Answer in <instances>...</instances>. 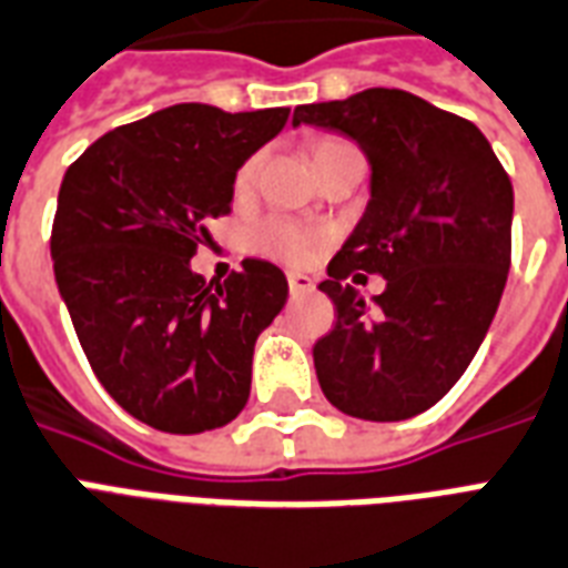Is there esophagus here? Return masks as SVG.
<instances>
[{"mask_svg": "<svg viewBox=\"0 0 568 568\" xmlns=\"http://www.w3.org/2000/svg\"><path fill=\"white\" fill-rule=\"evenodd\" d=\"M287 284H290V293L293 296H305V293H314V278H307L302 272H290L287 275Z\"/></svg>", "mask_w": 568, "mask_h": 568, "instance_id": "obj_1", "label": "esophagus"}]
</instances>
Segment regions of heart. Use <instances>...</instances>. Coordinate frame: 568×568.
I'll use <instances>...</instances> for the list:
<instances>
[{
  "label": "heart",
  "mask_w": 568,
  "mask_h": 568,
  "mask_svg": "<svg viewBox=\"0 0 568 568\" xmlns=\"http://www.w3.org/2000/svg\"><path fill=\"white\" fill-rule=\"evenodd\" d=\"M349 148L346 142H316L314 144V165L325 156H332L334 151H344ZM254 174H257V156L245 160L240 165L234 178L236 192H245V189L254 183ZM245 245L252 248L254 254H263V257H272V261L284 263H307L314 257L316 245H320V234L305 227V224L290 222V219H263V222L252 224L248 234H245Z\"/></svg>",
  "instance_id": "heart-1"
}]
</instances>
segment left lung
<instances>
[{"label":"left lung","mask_w":568,"mask_h":568,"mask_svg":"<svg viewBox=\"0 0 568 568\" xmlns=\"http://www.w3.org/2000/svg\"><path fill=\"white\" fill-rule=\"evenodd\" d=\"M298 124L344 133L371 162L367 210L320 284L337 311L314 346L320 388L362 420L420 415L459 382L495 320L513 183L471 121L399 88L296 105ZM362 271L386 278L373 306L352 287Z\"/></svg>","instance_id":"left-lung-1"}]
</instances>
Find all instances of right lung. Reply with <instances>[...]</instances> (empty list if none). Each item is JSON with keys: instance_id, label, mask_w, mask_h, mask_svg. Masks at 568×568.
Here are the masks:
<instances>
[{"instance_id": "obj_1", "label": "right lung", "mask_w": 568, "mask_h": 568, "mask_svg": "<svg viewBox=\"0 0 568 568\" xmlns=\"http://www.w3.org/2000/svg\"><path fill=\"white\" fill-rule=\"evenodd\" d=\"M290 109L178 103L97 139L68 169L52 270L97 379L142 424L195 435L231 424L252 390L254 344L287 302L270 261L224 284L192 272L206 222Z\"/></svg>"}]
</instances>
